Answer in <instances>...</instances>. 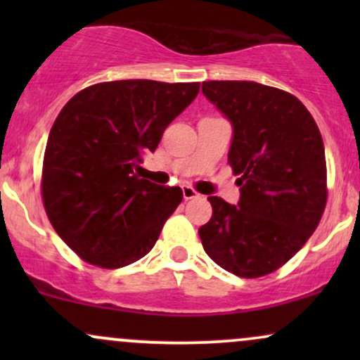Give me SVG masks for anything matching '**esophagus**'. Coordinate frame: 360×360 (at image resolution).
<instances>
[{
	"mask_svg": "<svg viewBox=\"0 0 360 360\" xmlns=\"http://www.w3.org/2000/svg\"><path fill=\"white\" fill-rule=\"evenodd\" d=\"M183 198L186 201L193 200V198H198V193L193 188H189V186H183Z\"/></svg>",
	"mask_w": 360,
	"mask_h": 360,
	"instance_id": "1",
	"label": "esophagus"
}]
</instances>
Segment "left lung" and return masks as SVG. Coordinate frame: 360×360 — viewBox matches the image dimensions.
Listing matches in <instances>:
<instances>
[{
	"mask_svg": "<svg viewBox=\"0 0 360 360\" xmlns=\"http://www.w3.org/2000/svg\"><path fill=\"white\" fill-rule=\"evenodd\" d=\"M206 100L232 125L229 162L240 200L210 196L200 229L206 254L240 278L286 264L315 232L326 203L325 147L298 98L252 81H208Z\"/></svg>",
	"mask_w": 360,
	"mask_h": 360,
	"instance_id": "left-lung-1",
	"label": "left lung"
}]
</instances>
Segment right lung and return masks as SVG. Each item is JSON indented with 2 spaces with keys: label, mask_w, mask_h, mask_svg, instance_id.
<instances>
[{
  "label": "right lung",
  "mask_w": 360,
  "mask_h": 360,
  "mask_svg": "<svg viewBox=\"0 0 360 360\" xmlns=\"http://www.w3.org/2000/svg\"><path fill=\"white\" fill-rule=\"evenodd\" d=\"M200 93V82H100L68 101L49 134L42 198L53 230L94 266L118 269L152 250L183 201L140 177L143 154Z\"/></svg>",
  "instance_id": "1"
}]
</instances>
